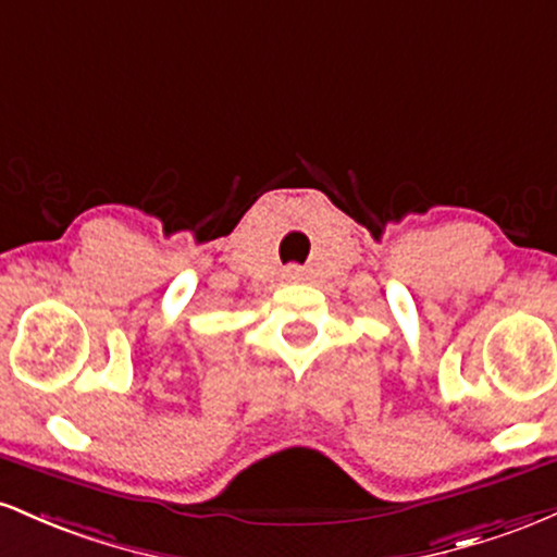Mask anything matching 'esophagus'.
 <instances>
[{
  "label": "esophagus",
  "instance_id": "obj_1",
  "mask_svg": "<svg viewBox=\"0 0 557 557\" xmlns=\"http://www.w3.org/2000/svg\"><path fill=\"white\" fill-rule=\"evenodd\" d=\"M284 278H286V281H299V278H302V268H299V265H289V268H286V271H284Z\"/></svg>",
  "mask_w": 557,
  "mask_h": 557
}]
</instances>
